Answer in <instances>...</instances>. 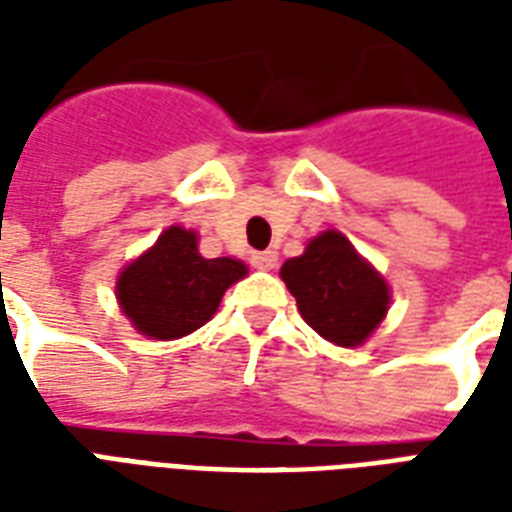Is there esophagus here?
Instances as JSON below:
<instances>
[{"label": "esophagus", "mask_w": 512, "mask_h": 512, "mask_svg": "<svg viewBox=\"0 0 512 512\" xmlns=\"http://www.w3.org/2000/svg\"><path fill=\"white\" fill-rule=\"evenodd\" d=\"M252 266L260 268V271H271V268H277V252H255L252 255Z\"/></svg>", "instance_id": "34e87169"}]
</instances>
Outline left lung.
<instances>
[{
	"label": "left lung",
	"mask_w": 512,
	"mask_h": 512,
	"mask_svg": "<svg viewBox=\"0 0 512 512\" xmlns=\"http://www.w3.org/2000/svg\"><path fill=\"white\" fill-rule=\"evenodd\" d=\"M279 277L296 299L301 318L323 340L362 345L389 310V285L337 230L315 235L304 255L290 257Z\"/></svg>",
	"instance_id": "left-lung-1"
}]
</instances>
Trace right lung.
I'll return each mask as SVG.
<instances>
[{"mask_svg": "<svg viewBox=\"0 0 512 512\" xmlns=\"http://www.w3.org/2000/svg\"><path fill=\"white\" fill-rule=\"evenodd\" d=\"M246 277L235 257L205 260L197 233L169 227L117 277V301L139 334L178 340L211 321L224 290Z\"/></svg>", "mask_w": 512, "mask_h": 512, "instance_id": "add662e5", "label": "right lung"}]
</instances>
